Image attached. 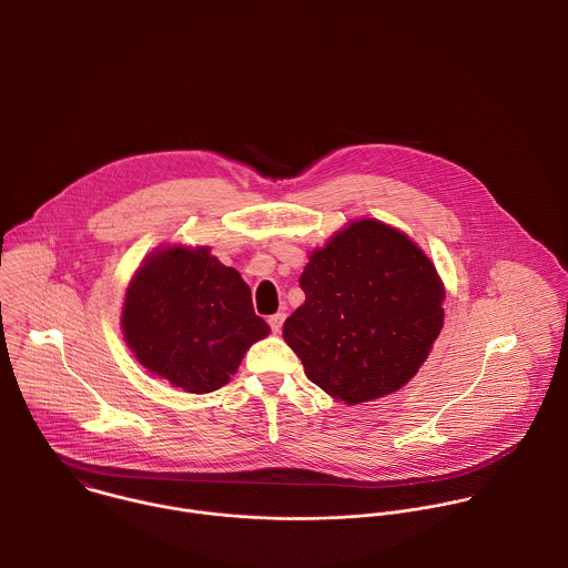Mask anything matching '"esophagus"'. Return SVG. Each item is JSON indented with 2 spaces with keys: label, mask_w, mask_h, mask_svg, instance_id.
Instances as JSON below:
<instances>
[{
  "label": "esophagus",
  "mask_w": 568,
  "mask_h": 568,
  "mask_svg": "<svg viewBox=\"0 0 568 568\" xmlns=\"http://www.w3.org/2000/svg\"><path fill=\"white\" fill-rule=\"evenodd\" d=\"M284 320H286V315H284V313H275V315H271V317H268V325H271V329H273V332H280V329H282V324H284Z\"/></svg>",
  "instance_id": "1"
}]
</instances>
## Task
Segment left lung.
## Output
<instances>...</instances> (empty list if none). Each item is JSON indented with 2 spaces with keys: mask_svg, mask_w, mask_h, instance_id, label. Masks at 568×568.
I'll return each mask as SVG.
<instances>
[{
  "mask_svg": "<svg viewBox=\"0 0 568 568\" xmlns=\"http://www.w3.org/2000/svg\"><path fill=\"white\" fill-rule=\"evenodd\" d=\"M300 286L306 302L284 322V341L308 381L345 405L405 387L444 325L435 264L381 221H356L315 248Z\"/></svg>",
  "mask_w": 568,
  "mask_h": 568,
  "instance_id": "8db88e82",
  "label": "left lung"
}]
</instances>
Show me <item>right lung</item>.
Here are the masks:
<instances>
[{"mask_svg":"<svg viewBox=\"0 0 568 568\" xmlns=\"http://www.w3.org/2000/svg\"><path fill=\"white\" fill-rule=\"evenodd\" d=\"M122 332L135 358L190 394L230 383L244 352L271 327L253 313L241 273L207 246H165L133 275Z\"/></svg>","mask_w":568,"mask_h":568,"instance_id":"add662e5","label":"right lung"}]
</instances>
